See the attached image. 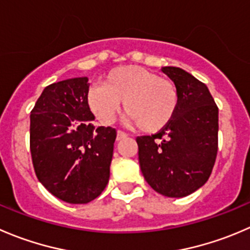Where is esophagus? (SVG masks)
<instances>
[{"mask_svg": "<svg viewBox=\"0 0 250 250\" xmlns=\"http://www.w3.org/2000/svg\"><path fill=\"white\" fill-rule=\"evenodd\" d=\"M127 133L125 132H122V130H118L117 132V140H122V139H125V137H127Z\"/></svg>", "mask_w": 250, "mask_h": 250, "instance_id": "esophagus-1", "label": "esophagus"}]
</instances>
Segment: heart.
Instances as JSON below:
<instances>
[{"instance_id": "b5f03b06", "label": "heart", "mask_w": 250, "mask_h": 250, "mask_svg": "<svg viewBox=\"0 0 250 250\" xmlns=\"http://www.w3.org/2000/svg\"><path fill=\"white\" fill-rule=\"evenodd\" d=\"M121 101L127 121L140 130L155 133L166 127L178 107V90L173 82L160 78L143 67L125 66L106 74L103 85L88 93V104L104 123L115 120Z\"/></svg>"}]
</instances>
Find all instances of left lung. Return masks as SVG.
Wrapping results in <instances>:
<instances>
[{"label": "left lung", "instance_id": "1", "mask_svg": "<svg viewBox=\"0 0 250 250\" xmlns=\"http://www.w3.org/2000/svg\"><path fill=\"white\" fill-rule=\"evenodd\" d=\"M178 90L171 122L152 135L137 137L142 173L152 189L182 198L204 186L217 155L219 108L209 89L178 67H162Z\"/></svg>", "mask_w": 250, "mask_h": 250}]
</instances>
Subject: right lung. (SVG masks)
Wrapping results in <instances>:
<instances>
[{"instance_id": "add662e5", "label": "right lung", "mask_w": 250, "mask_h": 250, "mask_svg": "<svg viewBox=\"0 0 250 250\" xmlns=\"http://www.w3.org/2000/svg\"><path fill=\"white\" fill-rule=\"evenodd\" d=\"M88 78L46 86L30 113V152L40 183L58 199L86 204L110 178L115 128H95Z\"/></svg>"}]
</instances>
